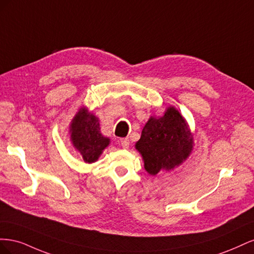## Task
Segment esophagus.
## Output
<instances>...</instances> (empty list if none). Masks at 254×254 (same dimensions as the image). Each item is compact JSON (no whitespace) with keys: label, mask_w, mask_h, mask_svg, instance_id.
Wrapping results in <instances>:
<instances>
[{"label":"esophagus","mask_w":254,"mask_h":254,"mask_svg":"<svg viewBox=\"0 0 254 254\" xmlns=\"http://www.w3.org/2000/svg\"><path fill=\"white\" fill-rule=\"evenodd\" d=\"M120 143H121V145H122V147L123 148H128L129 147V139L128 137H123V139H121L120 140Z\"/></svg>","instance_id":"obj_1"}]
</instances>
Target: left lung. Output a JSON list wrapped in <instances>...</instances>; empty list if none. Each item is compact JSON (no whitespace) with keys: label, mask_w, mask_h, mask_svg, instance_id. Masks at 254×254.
I'll list each match as a JSON object with an SVG mask.
<instances>
[{"label":"left lung","mask_w":254,"mask_h":254,"mask_svg":"<svg viewBox=\"0 0 254 254\" xmlns=\"http://www.w3.org/2000/svg\"><path fill=\"white\" fill-rule=\"evenodd\" d=\"M135 148L141 152L146 172L157 175L161 170H173L189 157L193 137L179 111L170 107L163 117H151L146 123Z\"/></svg>","instance_id":"8db88e82"}]
</instances>
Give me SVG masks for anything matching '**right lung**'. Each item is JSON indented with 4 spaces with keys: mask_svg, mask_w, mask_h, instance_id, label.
Segmentation results:
<instances>
[{
    "mask_svg": "<svg viewBox=\"0 0 254 254\" xmlns=\"http://www.w3.org/2000/svg\"><path fill=\"white\" fill-rule=\"evenodd\" d=\"M71 139L87 163L95 162L110 140L101 133L98 119L87 109H80L71 125Z\"/></svg>",
    "mask_w": 254,
    "mask_h": 254,
    "instance_id": "right-lung-1",
    "label": "right lung"
}]
</instances>
